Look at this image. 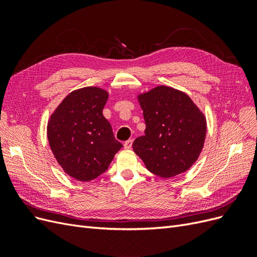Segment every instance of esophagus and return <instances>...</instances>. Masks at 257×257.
Listing matches in <instances>:
<instances>
[{
	"label": "esophagus",
	"mask_w": 257,
	"mask_h": 257,
	"mask_svg": "<svg viewBox=\"0 0 257 257\" xmlns=\"http://www.w3.org/2000/svg\"><path fill=\"white\" fill-rule=\"evenodd\" d=\"M132 144H133V141H132V139H128V141H126L125 143H124V148H125V149H131L132 148Z\"/></svg>",
	"instance_id": "34e87169"
}]
</instances>
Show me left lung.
<instances>
[{
    "label": "left lung",
    "mask_w": 257,
    "mask_h": 257,
    "mask_svg": "<svg viewBox=\"0 0 257 257\" xmlns=\"http://www.w3.org/2000/svg\"><path fill=\"white\" fill-rule=\"evenodd\" d=\"M146 122L134 152L149 172L172 178L186 172L203 150L207 124L204 113L185 93L159 85L138 95Z\"/></svg>",
    "instance_id": "1"
}]
</instances>
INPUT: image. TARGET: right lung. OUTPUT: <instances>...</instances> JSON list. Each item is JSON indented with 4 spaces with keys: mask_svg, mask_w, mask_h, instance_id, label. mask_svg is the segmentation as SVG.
I'll list each match as a JSON object with an SVG mask.
<instances>
[{
    "mask_svg": "<svg viewBox=\"0 0 257 257\" xmlns=\"http://www.w3.org/2000/svg\"><path fill=\"white\" fill-rule=\"evenodd\" d=\"M108 92L97 87L73 91L51 114L47 125L49 145L64 172L88 182L108 169L123 147L103 115Z\"/></svg>",
    "mask_w": 257,
    "mask_h": 257,
    "instance_id": "right-lung-1",
    "label": "right lung"
}]
</instances>
